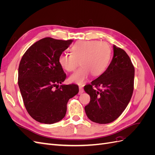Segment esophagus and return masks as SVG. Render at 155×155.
Masks as SVG:
<instances>
[{
  "instance_id": "obj_1",
  "label": "esophagus",
  "mask_w": 155,
  "mask_h": 155,
  "mask_svg": "<svg viewBox=\"0 0 155 155\" xmlns=\"http://www.w3.org/2000/svg\"><path fill=\"white\" fill-rule=\"evenodd\" d=\"M79 94H81L84 92L83 88L81 86H79Z\"/></svg>"
}]
</instances>
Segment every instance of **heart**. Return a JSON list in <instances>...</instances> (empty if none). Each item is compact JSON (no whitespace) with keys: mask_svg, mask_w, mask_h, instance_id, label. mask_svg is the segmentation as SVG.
I'll use <instances>...</instances> for the list:
<instances>
[{"mask_svg":"<svg viewBox=\"0 0 155 155\" xmlns=\"http://www.w3.org/2000/svg\"><path fill=\"white\" fill-rule=\"evenodd\" d=\"M71 54H62L59 58L60 66L68 72H73L80 61L81 67L72 74L69 81L82 85L91 73L99 76L107 70L110 62L111 49L109 44L98 41H79L70 49Z\"/></svg>","mask_w":155,"mask_h":155,"instance_id":"b5f03b06","label":"heart"}]
</instances>
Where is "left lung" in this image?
I'll use <instances>...</instances> for the list:
<instances>
[{"label":"left lung","instance_id":"obj_1","mask_svg":"<svg viewBox=\"0 0 155 155\" xmlns=\"http://www.w3.org/2000/svg\"><path fill=\"white\" fill-rule=\"evenodd\" d=\"M113 50V58L105 72L91 85L84 87L91 97L90 103L85 107L86 114L97 124H109L116 120L125 109L133 95V64L123 49L114 45ZM93 86L97 90L94 89Z\"/></svg>","mask_w":155,"mask_h":155}]
</instances>
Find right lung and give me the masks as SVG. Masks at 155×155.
Returning a JSON list of instances; mask_svg holds the SVG:
<instances>
[{
  "mask_svg": "<svg viewBox=\"0 0 155 155\" xmlns=\"http://www.w3.org/2000/svg\"><path fill=\"white\" fill-rule=\"evenodd\" d=\"M73 40L45 37L26 50L18 70V85L26 110L31 118L45 124L61 120L68 100L79 92L77 85L59 84L66 79L59 58Z\"/></svg>",
  "mask_w": 155,
  "mask_h": 155,
  "instance_id": "obj_1",
  "label": "right lung"
}]
</instances>
